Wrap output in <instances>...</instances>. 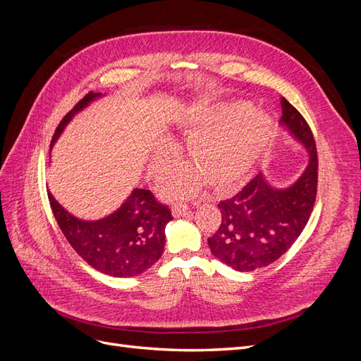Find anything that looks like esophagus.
Masks as SVG:
<instances>
[{
	"instance_id": "esophagus-1",
	"label": "esophagus",
	"mask_w": 361,
	"mask_h": 361,
	"mask_svg": "<svg viewBox=\"0 0 361 361\" xmlns=\"http://www.w3.org/2000/svg\"><path fill=\"white\" fill-rule=\"evenodd\" d=\"M188 209L190 207L187 206V204H182V203H176L174 204L173 207H171V214L176 216V218H179V216H185L188 214Z\"/></svg>"
}]
</instances>
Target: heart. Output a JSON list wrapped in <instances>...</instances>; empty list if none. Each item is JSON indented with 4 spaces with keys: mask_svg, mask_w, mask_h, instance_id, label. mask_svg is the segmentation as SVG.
I'll return each mask as SVG.
<instances>
[{
    "mask_svg": "<svg viewBox=\"0 0 361 361\" xmlns=\"http://www.w3.org/2000/svg\"><path fill=\"white\" fill-rule=\"evenodd\" d=\"M178 126L191 134L185 154L199 178L215 192L236 187L253 170L272 138L269 116L250 110L245 102L187 111ZM173 159V143L164 138L154 150L152 173H166ZM199 178L190 170L176 171L164 183L162 194L173 199L188 197L199 187Z\"/></svg>",
    "mask_w": 361,
    "mask_h": 361,
    "instance_id": "obj_1",
    "label": "heart"
}]
</instances>
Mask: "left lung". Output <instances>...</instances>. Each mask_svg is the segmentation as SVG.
I'll use <instances>...</instances> for the list:
<instances>
[{
    "mask_svg": "<svg viewBox=\"0 0 361 361\" xmlns=\"http://www.w3.org/2000/svg\"><path fill=\"white\" fill-rule=\"evenodd\" d=\"M280 123L309 152V164L290 187L274 188L259 173L232 199L218 203L221 224L207 238L211 253L236 271L276 262L307 224L318 190V152L312 129L285 97Z\"/></svg>",
    "mask_w": 361,
    "mask_h": 361,
    "instance_id": "left-lung-1",
    "label": "left lung"
}]
</instances>
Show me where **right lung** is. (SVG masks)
Masks as SVG:
<instances>
[{
	"label": "right lung",
	"instance_id": "obj_1",
	"mask_svg": "<svg viewBox=\"0 0 361 361\" xmlns=\"http://www.w3.org/2000/svg\"><path fill=\"white\" fill-rule=\"evenodd\" d=\"M102 93H89L63 117L51 147L72 117ZM54 216L68 243L92 268L111 277H133L149 269L162 256L166 226L173 220L169 206L149 190L135 188L117 211L96 221L69 214L48 191Z\"/></svg>",
	"mask_w": 361,
	"mask_h": 361
}]
</instances>
